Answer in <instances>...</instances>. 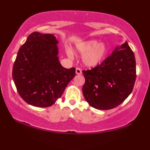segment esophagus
Instances as JSON below:
<instances>
[{"label":"esophagus","instance_id":"1","mask_svg":"<svg viewBox=\"0 0 150 150\" xmlns=\"http://www.w3.org/2000/svg\"><path fill=\"white\" fill-rule=\"evenodd\" d=\"M76 74L77 75H81V74H82V70L80 69V68H76Z\"/></svg>","mask_w":150,"mask_h":150}]
</instances>
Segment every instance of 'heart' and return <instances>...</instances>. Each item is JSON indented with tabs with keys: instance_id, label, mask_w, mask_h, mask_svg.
<instances>
[{
	"instance_id": "b5f03b06",
	"label": "heart",
	"mask_w": 150,
	"mask_h": 150,
	"mask_svg": "<svg viewBox=\"0 0 150 150\" xmlns=\"http://www.w3.org/2000/svg\"><path fill=\"white\" fill-rule=\"evenodd\" d=\"M77 51L84 55L82 61L89 68L97 66L104 60L108 53V48L104 43H99L97 40H88L80 43L76 46ZM68 54L73 57L72 51H68Z\"/></svg>"
}]
</instances>
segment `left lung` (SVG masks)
I'll return each mask as SVG.
<instances>
[{
  "label": "left lung",
  "instance_id": "8db88e82",
  "mask_svg": "<svg viewBox=\"0 0 150 150\" xmlns=\"http://www.w3.org/2000/svg\"><path fill=\"white\" fill-rule=\"evenodd\" d=\"M82 73L85 78L82 93L86 101L97 109H111L132 92L136 79L135 55L125 42L100 65Z\"/></svg>",
  "mask_w": 150,
  "mask_h": 150
}]
</instances>
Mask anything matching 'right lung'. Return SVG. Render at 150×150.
Segmentation results:
<instances>
[{
	"mask_svg": "<svg viewBox=\"0 0 150 150\" xmlns=\"http://www.w3.org/2000/svg\"><path fill=\"white\" fill-rule=\"evenodd\" d=\"M58 43L53 34L34 32L19 49L13 79L20 97L32 106H52L75 77V68L60 63Z\"/></svg>",
	"mask_w": 150,
	"mask_h": 150,
	"instance_id": "add662e5",
	"label": "right lung"
}]
</instances>
